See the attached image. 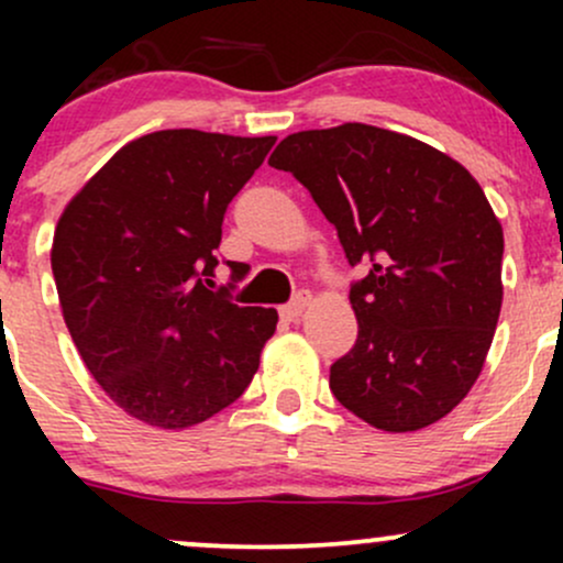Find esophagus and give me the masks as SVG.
<instances>
[{
	"instance_id": "1",
	"label": "esophagus",
	"mask_w": 563,
	"mask_h": 563,
	"mask_svg": "<svg viewBox=\"0 0 563 563\" xmlns=\"http://www.w3.org/2000/svg\"><path fill=\"white\" fill-rule=\"evenodd\" d=\"M307 303H309L307 296H303V294L296 296L294 301L286 303V307H280V318L288 320V322H296L303 314V309H307Z\"/></svg>"
}]
</instances>
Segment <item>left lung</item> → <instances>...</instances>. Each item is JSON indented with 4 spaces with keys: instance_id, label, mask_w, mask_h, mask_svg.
Returning <instances> with one entry per match:
<instances>
[{
    "instance_id": "1",
    "label": "left lung",
    "mask_w": 563,
    "mask_h": 563,
    "mask_svg": "<svg viewBox=\"0 0 563 563\" xmlns=\"http://www.w3.org/2000/svg\"><path fill=\"white\" fill-rule=\"evenodd\" d=\"M269 166L290 172L339 232L357 344L331 391L376 429L418 431L471 391L500 318L503 228L466 166L371 124L288 134Z\"/></svg>"
}]
</instances>
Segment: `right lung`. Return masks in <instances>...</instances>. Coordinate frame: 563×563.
<instances>
[{"label":"right lung","instance_id":"add662e5","mask_svg":"<svg viewBox=\"0 0 563 563\" xmlns=\"http://www.w3.org/2000/svg\"><path fill=\"white\" fill-rule=\"evenodd\" d=\"M273 145L198 129L145 134L57 219L53 275L70 339L102 391L142 423L209 421L260 367L277 312L238 307L202 280L219 264L230 200Z\"/></svg>","mask_w":563,"mask_h":563}]
</instances>
